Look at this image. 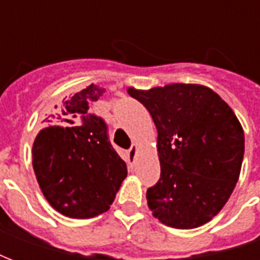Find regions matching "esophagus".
Segmentation results:
<instances>
[{"mask_svg":"<svg viewBox=\"0 0 260 260\" xmlns=\"http://www.w3.org/2000/svg\"><path fill=\"white\" fill-rule=\"evenodd\" d=\"M136 145H132L131 149L126 152V156H128V164H129V167H134L135 166V160H136Z\"/></svg>","mask_w":260,"mask_h":260,"instance_id":"obj_1","label":"esophagus"}]
</instances>
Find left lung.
Here are the masks:
<instances>
[{"label":"left lung","mask_w":260,"mask_h":260,"mask_svg":"<svg viewBox=\"0 0 260 260\" xmlns=\"http://www.w3.org/2000/svg\"><path fill=\"white\" fill-rule=\"evenodd\" d=\"M157 128L160 180L146 192L153 216L174 229H196L227 203L245 150L244 129L217 93L202 85L173 83L128 89Z\"/></svg>","instance_id":"1"}]
</instances>
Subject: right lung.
<instances>
[{
  "instance_id": "add662e5",
  "label": "right lung",
  "mask_w": 260,
  "mask_h": 260,
  "mask_svg": "<svg viewBox=\"0 0 260 260\" xmlns=\"http://www.w3.org/2000/svg\"><path fill=\"white\" fill-rule=\"evenodd\" d=\"M103 91L91 83L62 100L55 117L61 126L44 128L33 143V170L40 189L67 217L89 218L107 212L128 174L110 143L106 122L89 113Z\"/></svg>"
}]
</instances>
